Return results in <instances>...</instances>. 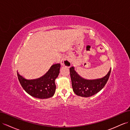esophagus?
Segmentation results:
<instances>
[{
    "mask_svg": "<svg viewBox=\"0 0 130 130\" xmlns=\"http://www.w3.org/2000/svg\"><path fill=\"white\" fill-rule=\"evenodd\" d=\"M61 64L62 66L70 67L71 66V63L67 57H63L61 59Z\"/></svg>",
    "mask_w": 130,
    "mask_h": 130,
    "instance_id": "esophagus-1",
    "label": "esophagus"
}]
</instances>
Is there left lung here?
<instances>
[{"instance_id": "8db88e82", "label": "left lung", "mask_w": 130, "mask_h": 130, "mask_svg": "<svg viewBox=\"0 0 130 130\" xmlns=\"http://www.w3.org/2000/svg\"><path fill=\"white\" fill-rule=\"evenodd\" d=\"M69 71L74 92L78 96L88 97L94 95L103 88L110 76L111 68L106 76L94 80L83 79L76 73L73 67L70 68Z\"/></svg>"}]
</instances>
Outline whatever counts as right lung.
I'll use <instances>...</instances> for the list:
<instances>
[{
  "label": "right lung",
  "instance_id": "right-lung-1",
  "mask_svg": "<svg viewBox=\"0 0 130 130\" xmlns=\"http://www.w3.org/2000/svg\"><path fill=\"white\" fill-rule=\"evenodd\" d=\"M61 64L52 65L46 74L37 79L27 80L17 73V76L23 89L29 95L44 99L53 96L56 90L55 79L59 73Z\"/></svg>",
  "mask_w": 130,
  "mask_h": 130
}]
</instances>
